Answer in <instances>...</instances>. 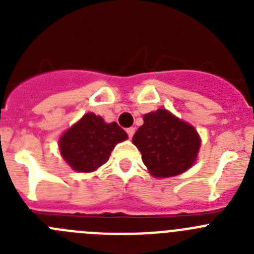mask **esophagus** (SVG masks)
Wrapping results in <instances>:
<instances>
[{
    "label": "esophagus",
    "mask_w": 254,
    "mask_h": 254,
    "mask_svg": "<svg viewBox=\"0 0 254 254\" xmlns=\"http://www.w3.org/2000/svg\"><path fill=\"white\" fill-rule=\"evenodd\" d=\"M126 131H127V134H128V137L132 138V136H133V133H134V128H133V127H129V128H127V129H126Z\"/></svg>",
    "instance_id": "34e87169"
}]
</instances>
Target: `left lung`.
<instances>
[{
  "label": "left lung",
  "instance_id": "left-lung-1",
  "mask_svg": "<svg viewBox=\"0 0 254 254\" xmlns=\"http://www.w3.org/2000/svg\"><path fill=\"white\" fill-rule=\"evenodd\" d=\"M142 161L155 178L179 176L190 169L198 155L201 138L196 128L167 109L143 116V125L132 138Z\"/></svg>",
  "mask_w": 254,
  "mask_h": 254
}]
</instances>
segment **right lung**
I'll return each mask as SVG.
<instances>
[{"label": "right lung", "mask_w": 254, "mask_h": 254, "mask_svg": "<svg viewBox=\"0 0 254 254\" xmlns=\"http://www.w3.org/2000/svg\"><path fill=\"white\" fill-rule=\"evenodd\" d=\"M127 137L116 122L107 123L100 116L86 113L61 136L58 145L69 167L76 172L89 173L107 163L114 146Z\"/></svg>", "instance_id": "right-lung-1"}]
</instances>
